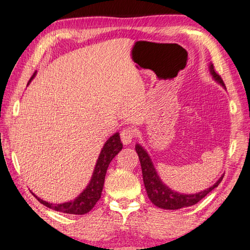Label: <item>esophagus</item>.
<instances>
[{
	"label": "esophagus",
	"mask_w": 250,
	"mask_h": 250,
	"mask_svg": "<svg viewBox=\"0 0 250 250\" xmlns=\"http://www.w3.org/2000/svg\"><path fill=\"white\" fill-rule=\"evenodd\" d=\"M135 137V129L133 127H126L121 132V140L124 145L132 143Z\"/></svg>",
	"instance_id": "obj_1"
}]
</instances>
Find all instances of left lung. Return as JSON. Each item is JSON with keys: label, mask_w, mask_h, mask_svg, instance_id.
<instances>
[{"label": "left lung", "mask_w": 250, "mask_h": 250, "mask_svg": "<svg viewBox=\"0 0 250 250\" xmlns=\"http://www.w3.org/2000/svg\"><path fill=\"white\" fill-rule=\"evenodd\" d=\"M209 72L217 83H219L224 88L225 86L224 82L217 73L215 72L214 65L211 63L209 64ZM136 153L140 157L141 166H142V173H143V181H144V185L147 191V196L150 199L155 206L163 209H179L183 207L193 206L195 204H197L199 200H202L207 194H209L214 188L219 185V183L222 182L224 176H222L214 185L207 188L205 190L199 191L196 194H182L178 191H174L170 189L168 186H166L165 184L162 182V179L159 178L156 169L153 165L152 159H150L148 153L144 149V147L140 144H136L135 146Z\"/></svg>", "instance_id": "left-lung-1"}]
</instances>
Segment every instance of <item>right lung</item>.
<instances>
[{
  "label": "right lung",
  "mask_w": 250,
  "mask_h": 250,
  "mask_svg": "<svg viewBox=\"0 0 250 250\" xmlns=\"http://www.w3.org/2000/svg\"><path fill=\"white\" fill-rule=\"evenodd\" d=\"M35 75V74H34ZM33 75L30 82L33 80ZM123 148V144L121 142L120 134L115 133L113 136H110L102 148L100 156L97 158L95 168H94L91 181H89L86 188L77 196L74 200L66 202L63 204H52L45 200L41 199L35 194H33L39 200L41 204L46 206L51 209L56 211L65 212V214H73V215H84L88 212L92 208L95 206V204L101 198L102 190H103L105 175L107 171L109 163L116 155L121 152Z\"/></svg>",
  "instance_id": "obj_1"
}]
</instances>
